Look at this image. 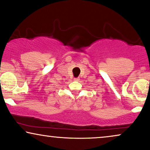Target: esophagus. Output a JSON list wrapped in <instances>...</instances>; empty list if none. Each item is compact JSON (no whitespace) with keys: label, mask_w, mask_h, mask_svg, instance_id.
<instances>
[{"label":"esophagus","mask_w":150,"mask_h":150,"mask_svg":"<svg viewBox=\"0 0 150 150\" xmlns=\"http://www.w3.org/2000/svg\"><path fill=\"white\" fill-rule=\"evenodd\" d=\"M74 80L75 81H79V80H80V79H79V78H74Z\"/></svg>","instance_id":"34e87169"}]
</instances>
